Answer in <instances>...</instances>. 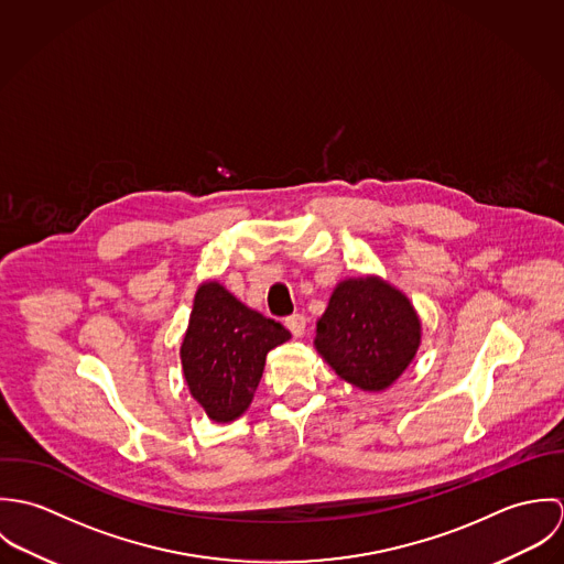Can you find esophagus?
I'll use <instances>...</instances> for the list:
<instances>
[{
	"label": "esophagus",
	"instance_id": "esophagus-1",
	"mask_svg": "<svg viewBox=\"0 0 564 564\" xmlns=\"http://www.w3.org/2000/svg\"><path fill=\"white\" fill-rule=\"evenodd\" d=\"M306 315H300V313H295V315H291V317H286L284 319V325L289 327V332L293 334V336H302L304 334V329H306Z\"/></svg>",
	"mask_w": 564,
	"mask_h": 564
}]
</instances>
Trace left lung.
Returning <instances> with one entry per match:
<instances>
[{
    "mask_svg": "<svg viewBox=\"0 0 564 564\" xmlns=\"http://www.w3.org/2000/svg\"><path fill=\"white\" fill-rule=\"evenodd\" d=\"M421 323L400 291L378 278L340 282L317 323L329 367L365 391L391 387L416 354Z\"/></svg>",
    "mask_w": 564,
    "mask_h": 564,
    "instance_id": "left-lung-1",
    "label": "left lung"
}]
</instances>
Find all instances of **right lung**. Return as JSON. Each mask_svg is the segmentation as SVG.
Instances as JSON below:
<instances>
[{
	"mask_svg": "<svg viewBox=\"0 0 564 564\" xmlns=\"http://www.w3.org/2000/svg\"><path fill=\"white\" fill-rule=\"evenodd\" d=\"M289 338L286 327L249 311L221 284H202L180 349L191 395L213 421L241 416L258 389L269 349Z\"/></svg>",
	"mask_w": 564,
	"mask_h": 564,
	"instance_id": "obj_1",
	"label": "right lung"
}]
</instances>
